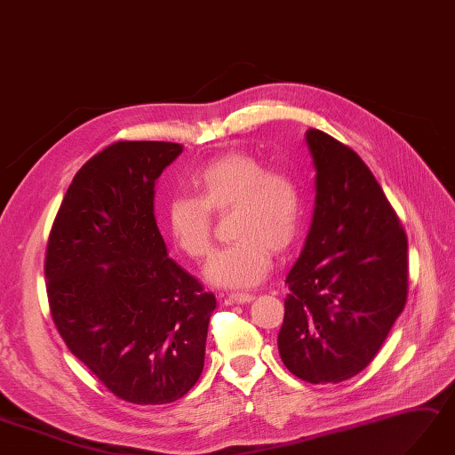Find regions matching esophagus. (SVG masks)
Masks as SVG:
<instances>
[{"label":"esophagus","mask_w":455,"mask_h":455,"mask_svg":"<svg viewBox=\"0 0 455 455\" xmlns=\"http://www.w3.org/2000/svg\"><path fill=\"white\" fill-rule=\"evenodd\" d=\"M228 299L231 302H237V304H247V302L254 300V294H251V292H229Z\"/></svg>","instance_id":"esophagus-1"}]
</instances>
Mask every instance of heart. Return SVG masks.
<instances>
[{
  "label": "heart",
  "instance_id": "b5f03b06",
  "mask_svg": "<svg viewBox=\"0 0 455 455\" xmlns=\"http://www.w3.org/2000/svg\"><path fill=\"white\" fill-rule=\"evenodd\" d=\"M195 195H174L164 206L172 243L193 260L212 249V214H231V237L206 266V277L220 287L247 289L267 275L272 251L292 249L302 235L306 193L299 176L267 168L249 153H226L195 168Z\"/></svg>",
  "mask_w": 455,
  "mask_h": 455
}]
</instances>
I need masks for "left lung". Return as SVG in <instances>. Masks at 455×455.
Listing matches in <instances>:
<instances>
[{"label": "left lung", "mask_w": 455, "mask_h": 455, "mask_svg": "<svg viewBox=\"0 0 455 455\" xmlns=\"http://www.w3.org/2000/svg\"><path fill=\"white\" fill-rule=\"evenodd\" d=\"M315 211L285 283L277 347L306 383H340L365 370L408 300V237L371 170L329 133L306 132Z\"/></svg>", "instance_id": "obj_1"}]
</instances>
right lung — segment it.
Returning <instances> with one entry per match:
<instances>
[{
  "instance_id": "obj_1",
  "label": "right lung",
  "mask_w": 455,
  "mask_h": 455,
  "mask_svg": "<svg viewBox=\"0 0 455 455\" xmlns=\"http://www.w3.org/2000/svg\"><path fill=\"white\" fill-rule=\"evenodd\" d=\"M170 141H116L78 172L45 251L47 300L68 350L115 396L181 398L204 365L216 297L166 252L155 181L180 156Z\"/></svg>"
}]
</instances>
